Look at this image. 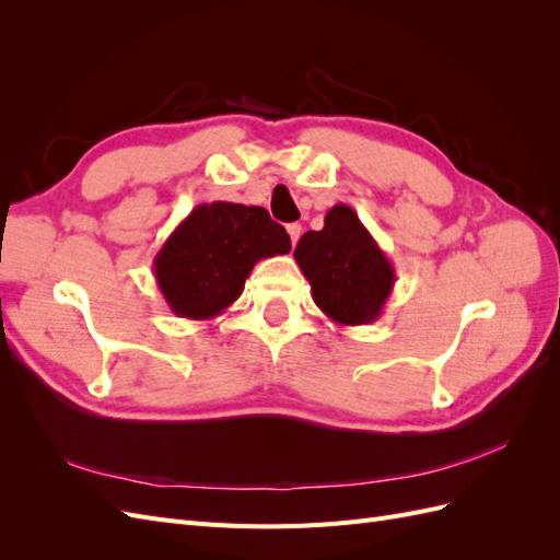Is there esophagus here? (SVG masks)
Wrapping results in <instances>:
<instances>
[{
	"instance_id": "34e87169",
	"label": "esophagus",
	"mask_w": 560,
	"mask_h": 560,
	"mask_svg": "<svg viewBox=\"0 0 560 560\" xmlns=\"http://www.w3.org/2000/svg\"><path fill=\"white\" fill-rule=\"evenodd\" d=\"M287 233H290L292 247H296V243H299V238H301V226H299V224H290V226H287Z\"/></svg>"
}]
</instances>
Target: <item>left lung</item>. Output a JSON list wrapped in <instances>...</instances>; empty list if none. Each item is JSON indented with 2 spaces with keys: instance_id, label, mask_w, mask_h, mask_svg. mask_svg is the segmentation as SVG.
Returning <instances> with one entry per match:
<instances>
[{
  "instance_id": "8db88e82",
  "label": "left lung",
  "mask_w": 560,
  "mask_h": 560,
  "mask_svg": "<svg viewBox=\"0 0 560 560\" xmlns=\"http://www.w3.org/2000/svg\"><path fill=\"white\" fill-rule=\"evenodd\" d=\"M294 259L311 282L317 308L336 325H369L393 294V264L371 238L358 212L343 202L325 214L322 231L301 235Z\"/></svg>"
}]
</instances>
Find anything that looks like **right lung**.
<instances>
[{"mask_svg": "<svg viewBox=\"0 0 560 560\" xmlns=\"http://www.w3.org/2000/svg\"><path fill=\"white\" fill-rule=\"evenodd\" d=\"M290 249V235L264 208L202 202L167 235L154 276L177 317L212 319L243 294L254 264Z\"/></svg>", "mask_w": 560, "mask_h": 560, "instance_id": "right-lung-1", "label": "right lung"}]
</instances>
